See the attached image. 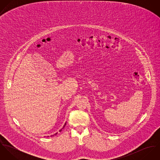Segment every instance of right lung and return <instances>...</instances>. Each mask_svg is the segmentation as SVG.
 Wrapping results in <instances>:
<instances>
[{"instance_id": "1", "label": "right lung", "mask_w": 160, "mask_h": 160, "mask_svg": "<svg viewBox=\"0 0 160 160\" xmlns=\"http://www.w3.org/2000/svg\"><path fill=\"white\" fill-rule=\"evenodd\" d=\"M66 124H67V122H65V124H64V126H63V128H62V129H63V128H64V127H65V125H66ZM62 129H60V131H62ZM57 134V133H56V134H54V135H56V134ZM52 136H53V135H52Z\"/></svg>"}]
</instances>
